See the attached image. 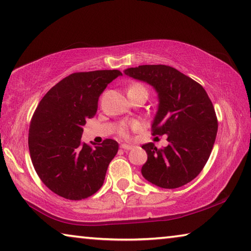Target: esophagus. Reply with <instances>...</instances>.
Segmentation results:
<instances>
[{"label":"esophagus","mask_w":251,"mask_h":251,"mask_svg":"<svg viewBox=\"0 0 251 251\" xmlns=\"http://www.w3.org/2000/svg\"><path fill=\"white\" fill-rule=\"evenodd\" d=\"M121 148H123V150H125V151H130L131 148H133V146H131V145H127V144H122Z\"/></svg>","instance_id":"34e87169"}]
</instances>
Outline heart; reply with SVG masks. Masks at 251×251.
I'll return each mask as SVG.
<instances>
[{
    "mask_svg": "<svg viewBox=\"0 0 251 251\" xmlns=\"http://www.w3.org/2000/svg\"><path fill=\"white\" fill-rule=\"evenodd\" d=\"M137 87H144L141 84H134L133 86H130V88H137ZM129 88V90H130ZM139 128V124L137 123H130V124H123L120 129H118V134H120L123 138H128L129 137V129H138Z\"/></svg>",
    "mask_w": 251,
    "mask_h": 251,
    "instance_id": "obj_1",
    "label": "heart"
}]
</instances>
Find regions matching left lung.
Wrapping results in <instances>:
<instances>
[{
	"label": "left lung",
	"instance_id": "obj_1",
	"mask_svg": "<svg viewBox=\"0 0 251 251\" xmlns=\"http://www.w3.org/2000/svg\"><path fill=\"white\" fill-rule=\"evenodd\" d=\"M130 77L151 84L159 105L152 135H167L168 145L144 144L147 161L142 174L161 188H178L196 178L214 147L218 121L214 105L201 84L167 65H141L125 70Z\"/></svg>",
	"mask_w": 251,
	"mask_h": 251
}]
</instances>
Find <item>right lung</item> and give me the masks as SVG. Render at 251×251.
Here are the masks:
<instances>
[{
  "label": "right lung",
  "mask_w": 251,
  "mask_h": 251,
  "mask_svg": "<svg viewBox=\"0 0 251 251\" xmlns=\"http://www.w3.org/2000/svg\"><path fill=\"white\" fill-rule=\"evenodd\" d=\"M120 75L117 70L73 73L37 105L28 129L29 155L41 180L58 196L80 201L103 185L118 143L107 138L93 147L80 137L86 121L95 116L100 94Z\"/></svg>",
  "instance_id": "1"
}]
</instances>
